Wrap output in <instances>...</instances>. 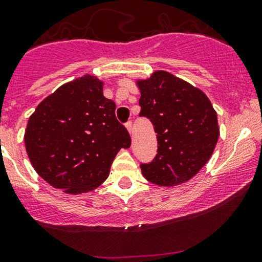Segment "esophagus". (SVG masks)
Listing matches in <instances>:
<instances>
[{"label": "esophagus", "instance_id": "obj_1", "mask_svg": "<svg viewBox=\"0 0 262 262\" xmlns=\"http://www.w3.org/2000/svg\"><path fill=\"white\" fill-rule=\"evenodd\" d=\"M125 126H126V128H127L128 130V132H132V121H127V122L125 123Z\"/></svg>", "mask_w": 262, "mask_h": 262}]
</instances>
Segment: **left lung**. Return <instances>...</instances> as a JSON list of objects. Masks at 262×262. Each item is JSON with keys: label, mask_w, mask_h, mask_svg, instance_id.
<instances>
[{"label": "left lung", "mask_w": 262, "mask_h": 262, "mask_svg": "<svg viewBox=\"0 0 262 262\" xmlns=\"http://www.w3.org/2000/svg\"><path fill=\"white\" fill-rule=\"evenodd\" d=\"M140 116L147 117L157 137V154L141 164L142 175L159 186H176L192 179L206 165L217 143V115L201 90L156 71L137 81Z\"/></svg>", "instance_id": "obj_1"}]
</instances>
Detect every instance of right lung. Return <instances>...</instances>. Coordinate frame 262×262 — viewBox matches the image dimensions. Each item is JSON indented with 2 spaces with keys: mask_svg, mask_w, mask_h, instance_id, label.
I'll list each match as a JSON object with an SVG mask.
<instances>
[{
  "mask_svg": "<svg viewBox=\"0 0 262 262\" xmlns=\"http://www.w3.org/2000/svg\"><path fill=\"white\" fill-rule=\"evenodd\" d=\"M103 82L86 75L58 87L31 115L25 145L36 172L67 193L92 191L107 179L121 148L131 146Z\"/></svg>",
  "mask_w": 262,
  "mask_h": 262,
  "instance_id": "obj_1",
  "label": "right lung"
}]
</instances>
